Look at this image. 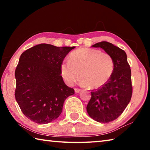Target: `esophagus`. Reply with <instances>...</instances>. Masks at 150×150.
<instances>
[{
	"label": "esophagus",
	"instance_id": "34e87169",
	"mask_svg": "<svg viewBox=\"0 0 150 150\" xmlns=\"http://www.w3.org/2000/svg\"><path fill=\"white\" fill-rule=\"evenodd\" d=\"M74 90H75V93H79L80 91H81V89H80V88H75Z\"/></svg>",
	"mask_w": 150,
	"mask_h": 150
}]
</instances>
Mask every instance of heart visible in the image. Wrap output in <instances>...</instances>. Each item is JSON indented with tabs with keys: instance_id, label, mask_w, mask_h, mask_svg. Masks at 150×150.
<instances>
[{
	"instance_id": "b5f03b06",
	"label": "heart",
	"mask_w": 150,
	"mask_h": 150,
	"mask_svg": "<svg viewBox=\"0 0 150 150\" xmlns=\"http://www.w3.org/2000/svg\"><path fill=\"white\" fill-rule=\"evenodd\" d=\"M60 70L69 85L74 84L79 75L81 84L87 85L90 88H97L110 79L114 71V61L107 53L81 47L71 53L69 62H63Z\"/></svg>"
}]
</instances>
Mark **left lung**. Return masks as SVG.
Here are the masks:
<instances>
[{
    "label": "left lung",
    "mask_w": 150,
    "mask_h": 150,
    "mask_svg": "<svg viewBox=\"0 0 150 150\" xmlns=\"http://www.w3.org/2000/svg\"><path fill=\"white\" fill-rule=\"evenodd\" d=\"M110 54L114 61V71L106 83L91 91L87 111L98 122H110L118 118L130 103L132 95L131 69L126 52L108 42L93 45Z\"/></svg>",
    "instance_id": "1"
}]
</instances>
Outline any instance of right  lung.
I'll use <instances>...</instances> for the list:
<instances>
[{
    "instance_id": "right-lung-1",
    "label": "right lung",
    "mask_w": 150,
    "mask_h": 150,
    "mask_svg": "<svg viewBox=\"0 0 150 150\" xmlns=\"http://www.w3.org/2000/svg\"><path fill=\"white\" fill-rule=\"evenodd\" d=\"M75 47L41 44L22 53L15 70V98L24 115L38 124L59 117L64 101L75 93L65 85L60 67Z\"/></svg>"
}]
</instances>
